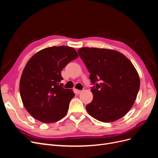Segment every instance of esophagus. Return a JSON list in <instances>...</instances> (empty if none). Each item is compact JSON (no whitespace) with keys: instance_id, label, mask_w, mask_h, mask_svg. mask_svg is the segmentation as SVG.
Segmentation results:
<instances>
[{"instance_id":"1","label":"esophagus","mask_w":158,"mask_h":158,"mask_svg":"<svg viewBox=\"0 0 158 158\" xmlns=\"http://www.w3.org/2000/svg\"><path fill=\"white\" fill-rule=\"evenodd\" d=\"M82 92V90H79V89H75V92H76V94H80V93Z\"/></svg>"}]
</instances>
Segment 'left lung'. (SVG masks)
Listing matches in <instances>:
<instances>
[{
    "mask_svg": "<svg viewBox=\"0 0 158 158\" xmlns=\"http://www.w3.org/2000/svg\"><path fill=\"white\" fill-rule=\"evenodd\" d=\"M94 85V98L85 108L91 116L108 123L122 118L133 106L140 88L136 70L118 51L83 47L78 50Z\"/></svg>",
    "mask_w": 158,
    "mask_h": 158,
    "instance_id": "1",
    "label": "left lung"
}]
</instances>
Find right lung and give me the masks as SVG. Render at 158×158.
Here are the masks:
<instances>
[{"label": "right lung", "instance_id": "1", "mask_svg": "<svg viewBox=\"0 0 158 158\" xmlns=\"http://www.w3.org/2000/svg\"><path fill=\"white\" fill-rule=\"evenodd\" d=\"M78 56L73 47H52L37 52L27 62L21 76L20 92L23 106L33 118L51 123L66 115L75 94L60 84L61 70Z\"/></svg>", "mask_w": 158, "mask_h": 158}]
</instances>
